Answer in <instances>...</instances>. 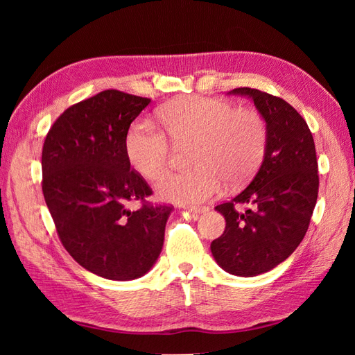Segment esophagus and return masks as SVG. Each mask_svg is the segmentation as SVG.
Listing matches in <instances>:
<instances>
[{
  "label": "esophagus",
  "mask_w": 355,
  "mask_h": 355,
  "mask_svg": "<svg viewBox=\"0 0 355 355\" xmlns=\"http://www.w3.org/2000/svg\"><path fill=\"white\" fill-rule=\"evenodd\" d=\"M188 210L191 213H194V214H200V213L207 211L209 207H206V206H188Z\"/></svg>",
  "instance_id": "34e87169"
}]
</instances>
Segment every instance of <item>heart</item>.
<instances>
[{"label":"heart","instance_id":"heart-1","mask_svg":"<svg viewBox=\"0 0 355 355\" xmlns=\"http://www.w3.org/2000/svg\"><path fill=\"white\" fill-rule=\"evenodd\" d=\"M168 137L176 145H196L189 173H167L158 180L161 198L200 204L222 187L245 184L259 168L266 146V124L253 108H237L222 99H180L161 111ZM173 148L149 121L135 123L125 137V154L136 173L157 179L167 168Z\"/></svg>","mask_w":355,"mask_h":355}]
</instances>
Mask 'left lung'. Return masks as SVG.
<instances>
[{
	"label": "left lung",
	"instance_id": "obj_1",
	"mask_svg": "<svg viewBox=\"0 0 355 355\" xmlns=\"http://www.w3.org/2000/svg\"><path fill=\"white\" fill-rule=\"evenodd\" d=\"M231 93L253 101L266 123V146L249 187L216 206L227 227L210 250L227 272L254 277L286 261L304 240L318 196V164L313 135L292 105L250 87ZM239 203L251 207L239 212Z\"/></svg>",
	"mask_w": 355,
	"mask_h": 355
}]
</instances>
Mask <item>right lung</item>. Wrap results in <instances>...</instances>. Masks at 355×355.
I'll return each instance as SVG.
<instances>
[{
  "label": "right lung",
  "mask_w": 355,
  "mask_h": 355,
  "mask_svg": "<svg viewBox=\"0 0 355 355\" xmlns=\"http://www.w3.org/2000/svg\"><path fill=\"white\" fill-rule=\"evenodd\" d=\"M151 102L103 90L75 103L50 127L42 146V194L67 252L108 280H135L163 249L171 206L151 204L146 180L130 168L125 137ZM137 200L139 209L128 202Z\"/></svg>",
  "instance_id": "1"
}]
</instances>
